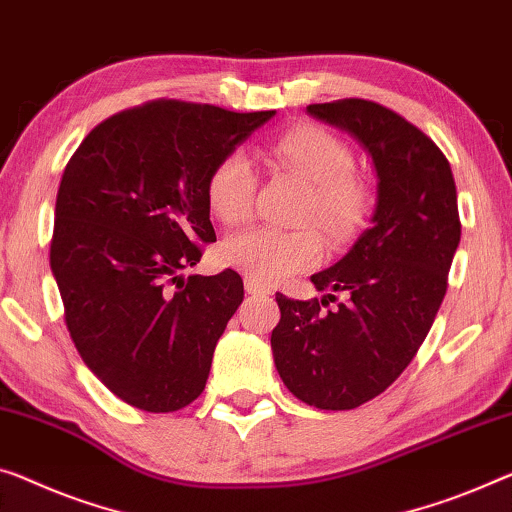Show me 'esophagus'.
<instances>
[{"label": "esophagus", "mask_w": 512, "mask_h": 512, "mask_svg": "<svg viewBox=\"0 0 512 512\" xmlns=\"http://www.w3.org/2000/svg\"><path fill=\"white\" fill-rule=\"evenodd\" d=\"M245 290L249 295H270V288L261 286V283H256L254 279H249V277H245Z\"/></svg>", "instance_id": "34e87169"}]
</instances>
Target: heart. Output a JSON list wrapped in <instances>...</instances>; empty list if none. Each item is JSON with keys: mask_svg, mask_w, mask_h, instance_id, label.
I'll return each mask as SVG.
<instances>
[{"mask_svg": "<svg viewBox=\"0 0 512 512\" xmlns=\"http://www.w3.org/2000/svg\"><path fill=\"white\" fill-rule=\"evenodd\" d=\"M279 169L304 178L311 196L300 215L302 224H318L329 242L341 245L355 238L373 210V190L352 171L355 155L345 141L320 125L300 123L267 144ZM256 174L245 153L231 151L212 164L206 178V203L224 226H240L251 217ZM322 238L306 226L297 231L251 229L222 245V261L261 286H272L295 272L316 265Z\"/></svg>", "mask_w": 512, "mask_h": 512, "instance_id": "1", "label": "heart"}]
</instances>
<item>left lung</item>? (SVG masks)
Wrapping results in <instances>:
<instances>
[{
    "mask_svg": "<svg viewBox=\"0 0 512 512\" xmlns=\"http://www.w3.org/2000/svg\"><path fill=\"white\" fill-rule=\"evenodd\" d=\"M309 112L355 135L371 153L377 208L336 265L313 274L325 297L290 300L272 329L283 384L318 410H355L389 389L410 366L442 306L460 245L451 164L414 123L364 98L309 105ZM336 292L346 304L322 312Z\"/></svg>",
    "mask_w": 512,
    "mask_h": 512,
    "instance_id": "1",
    "label": "left lung"
}]
</instances>
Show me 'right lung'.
<instances>
[{
    "mask_svg": "<svg viewBox=\"0 0 512 512\" xmlns=\"http://www.w3.org/2000/svg\"><path fill=\"white\" fill-rule=\"evenodd\" d=\"M274 112L151 100L98 123L70 157L50 267L91 373L125 403L176 412L206 389L245 288L238 272L180 279L215 242L206 178Z\"/></svg>",
    "mask_w": 512,
    "mask_h": 512,
    "instance_id": "obj_1",
    "label": "right lung"
}]
</instances>
